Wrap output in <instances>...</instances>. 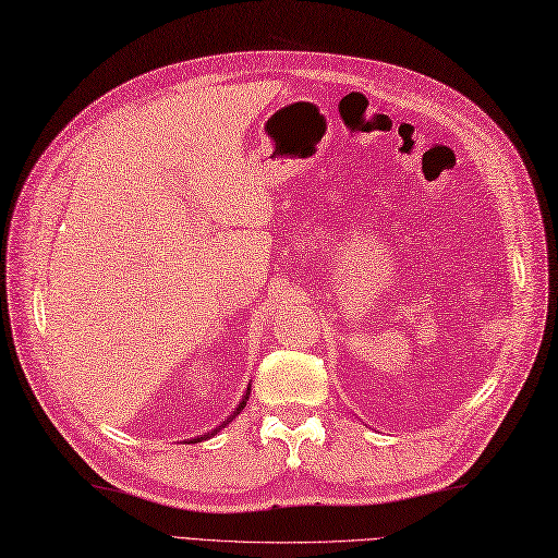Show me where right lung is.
Listing matches in <instances>:
<instances>
[{
	"mask_svg": "<svg viewBox=\"0 0 558 558\" xmlns=\"http://www.w3.org/2000/svg\"><path fill=\"white\" fill-rule=\"evenodd\" d=\"M247 398H250V387H247V393H245V398H242V401H240V405L233 410V415H228V420H223V424L221 426H217V428H214V432H209V434H205V436H197V438H193L191 442H199V440H207L209 436H214V434H217L219 432V428H223L228 422H233V417L235 415H240V412H242V408H245L247 405Z\"/></svg>",
	"mask_w": 558,
	"mask_h": 558,
	"instance_id": "add662e5",
	"label": "right lung"
}]
</instances>
